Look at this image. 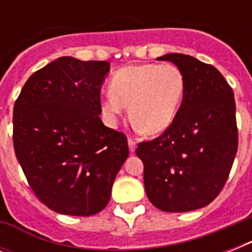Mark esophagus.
<instances>
[{
    "instance_id": "esophagus-1",
    "label": "esophagus",
    "mask_w": 252,
    "mask_h": 252,
    "mask_svg": "<svg viewBox=\"0 0 252 252\" xmlns=\"http://www.w3.org/2000/svg\"><path fill=\"white\" fill-rule=\"evenodd\" d=\"M128 146H129V150H130V153H133L134 150H136V142L132 140V138H128Z\"/></svg>"
}]
</instances>
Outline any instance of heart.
Listing matches in <instances>:
<instances>
[{"mask_svg":"<svg viewBox=\"0 0 252 252\" xmlns=\"http://www.w3.org/2000/svg\"><path fill=\"white\" fill-rule=\"evenodd\" d=\"M183 93L184 77L176 65H129L112 76L100 106L112 126L128 106L136 129L158 134L172 124Z\"/></svg>","mask_w":252,"mask_h":252,"instance_id":"obj_1","label":"heart"}]
</instances>
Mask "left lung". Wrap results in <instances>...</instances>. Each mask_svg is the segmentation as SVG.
I'll return each instance as SVG.
<instances>
[{
    "label": "left lung",
    "instance_id": "obj_1",
    "mask_svg": "<svg viewBox=\"0 0 252 252\" xmlns=\"http://www.w3.org/2000/svg\"><path fill=\"white\" fill-rule=\"evenodd\" d=\"M182 70L184 93L162 136L138 144L148 199L163 212L207 207L225 186L238 149L234 93L212 65L183 53L158 57Z\"/></svg>",
    "mask_w": 252,
    "mask_h": 252
}]
</instances>
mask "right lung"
I'll list each match as a JSON object with an SVG mask.
<instances>
[{
    "instance_id": "obj_1",
    "label": "right lung",
    "mask_w": 252,
    "mask_h": 252,
    "mask_svg": "<svg viewBox=\"0 0 252 252\" xmlns=\"http://www.w3.org/2000/svg\"><path fill=\"white\" fill-rule=\"evenodd\" d=\"M108 73L107 61L59 57L30 77L14 104L18 162L37 199L61 215L104 209L129 154L126 134L99 118Z\"/></svg>"
}]
</instances>
